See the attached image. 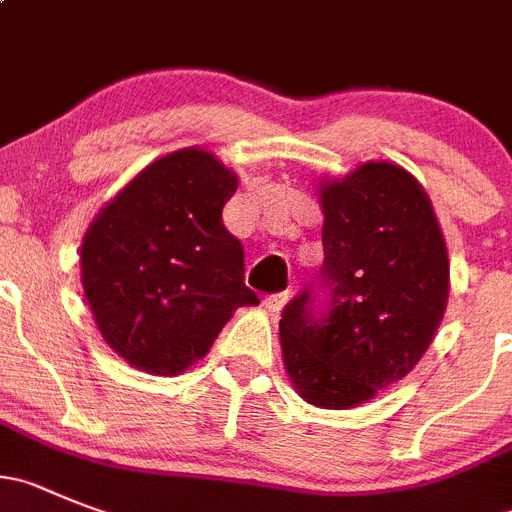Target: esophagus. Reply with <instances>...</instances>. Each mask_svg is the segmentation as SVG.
<instances>
[{
	"label": "esophagus",
	"mask_w": 512,
	"mask_h": 512,
	"mask_svg": "<svg viewBox=\"0 0 512 512\" xmlns=\"http://www.w3.org/2000/svg\"><path fill=\"white\" fill-rule=\"evenodd\" d=\"M288 300H290V293H288V290H285V293L267 295V298L262 300V303H265V308L270 310V313H280V310L285 308V303H288Z\"/></svg>",
	"instance_id": "obj_1"
}]
</instances>
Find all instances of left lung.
Here are the masks:
<instances>
[{
	"label": "left lung",
	"mask_w": 512,
	"mask_h": 512,
	"mask_svg": "<svg viewBox=\"0 0 512 512\" xmlns=\"http://www.w3.org/2000/svg\"><path fill=\"white\" fill-rule=\"evenodd\" d=\"M328 300L305 288L280 321L285 371L308 404L351 409L419 364L450 298V257L432 202L389 161L323 181Z\"/></svg>",
	"instance_id": "obj_1"
}]
</instances>
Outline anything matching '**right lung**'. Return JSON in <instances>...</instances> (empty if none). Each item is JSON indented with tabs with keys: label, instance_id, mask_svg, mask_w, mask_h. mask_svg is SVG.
Listing matches in <instances>:
<instances>
[{
	"label": "right lung",
	"instance_id": "right-lung-1",
	"mask_svg": "<svg viewBox=\"0 0 512 512\" xmlns=\"http://www.w3.org/2000/svg\"><path fill=\"white\" fill-rule=\"evenodd\" d=\"M237 174L204 148L148 164L98 212L80 247L95 326L118 356L176 376L207 356L232 313L260 298L222 222Z\"/></svg>",
	"mask_w": 512,
	"mask_h": 512
}]
</instances>
